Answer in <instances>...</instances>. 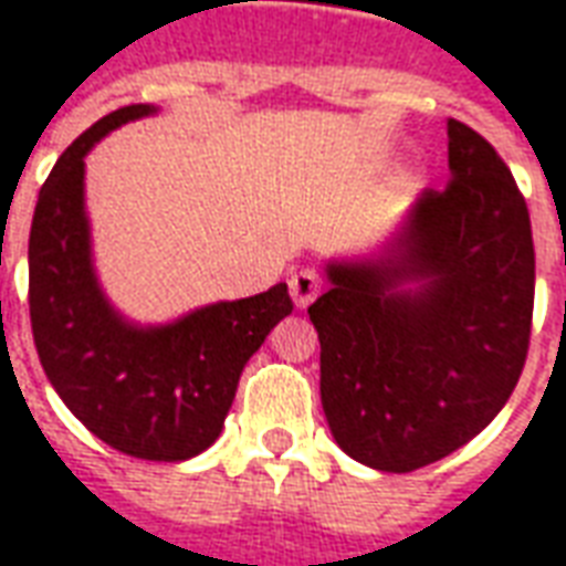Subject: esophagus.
<instances>
[{"instance_id": "esophagus-1", "label": "esophagus", "mask_w": 566, "mask_h": 566, "mask_svg": "<svg viewBox=\"0 0 566 566\" xmlns=\"http://www.w3.org/2000/svg\"><path fill=\"white\" fill-rule=\"evenodd\" d=\"M290 292H292V302L295 307H307V304L314 302L316 295L323 292V276L311 271V268H304L298 274L290 280Z\"/></svg>"}]
</instances>
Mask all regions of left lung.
Masks as SVG:
<instances>
[{
  "label": "left lung",
  "instance_id": "obj_1",
  "mask_svg": "<svg viewBox=\"0 0 566 566\" xmlns=\"http://www.w3.org/2000/svg\"><path fill=\"white\" fill-rule=\"evenodd\" d=\"M442 191H423L371 262L328 264L307 314L319 396L347 454L380 472L442 460L491 423L527 359L531 212L496 148L448 118ZM418 279L420 291H402Z\"/></svg>",
  "mask_w": 566,
  "mask_h": 566
}]
</instances>
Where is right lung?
Segmentation results:
<instances>
[{
  "instance_id": "1",
  "label": "right lung",
  "mask_w": 566,
  "mask_h": 566,
  "mask_svg": "<svg viewBox=\"0 0 566 566\" xmlns=\"http://www.w3.org/2000/svg\"><path fill=\"white\" fill-rule=\"evenodd\" d=\"M148 112L146 103L109 112L45 179L30 228V323L51 387L87 430L122 454L176 463L219 439L240 371L292 314V298L276 283L158 328H136L112 311L91 264L84 155Z\"/></svg>"
}]
</instances>
